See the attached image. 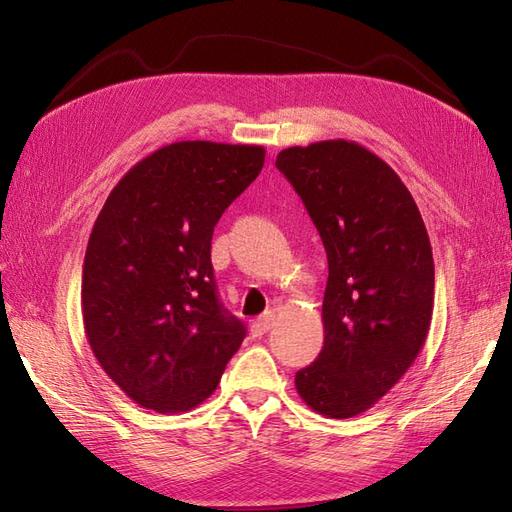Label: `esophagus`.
I'll return each instance as SVG.
<instances>
[{"label": "esophagus", "mask_w": 512, "mask_h": 512, "mask_svg": "<svg viewBox=\"0 0 512 512\" xmlns=\"http://www.w3.org/2000/svg\"><path fill=\"white\" fill-rule=\"evenodd\" d=\"M273 320H275V314H273V312L262 314L258 320L252 322V335H254V337L265 335V333L273 327Z\"/></svg>", "instance_id": "obj_1"}]
</instances>
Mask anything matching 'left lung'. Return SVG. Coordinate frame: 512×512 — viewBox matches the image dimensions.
Instances as JSON below:
<instances>
[{
  "mask_svg": "<svg viewBox=\"0 0 512 512\" xmlns=\"http://www.w3.org/2000/svg\"><path fill=\"white\" fill-rule=\"evenodd\" d=\"M329 260L324 346L297 371L305 404L350 418L389 393L421 352L433 312V256L412 194L395 170L352 141L277 153Z\"/></svg>",
  "mask_w": 512,
  "mask_h": 512,
  "instance_id": "8db88e82",
  "label": "left lung"
}]
</instances>
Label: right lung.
Listing matches in <instances>:
<instances>
[{
    "mask_svg": "<svg viewBox=\"0 0 512 512\" xmlns=\"http://www.w3.org/2000/svg\"><path fill=\"white\" fill-rule=\"evenodd\" d=\"M265 164L258 145L181 141L108 194L83 265V324L98 363L138 406L205 401L245 337L218 297L211 237Z\"/></svg>",
    "mask_w": 512,
    "mask_h": 512,
    "instance_id": "obj_1",
    "label": "right lung"
}]
</instances>
